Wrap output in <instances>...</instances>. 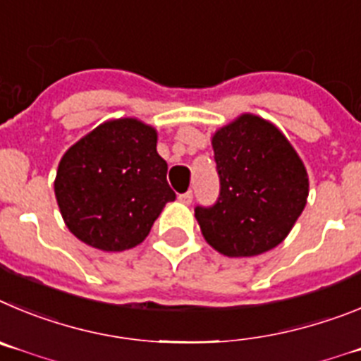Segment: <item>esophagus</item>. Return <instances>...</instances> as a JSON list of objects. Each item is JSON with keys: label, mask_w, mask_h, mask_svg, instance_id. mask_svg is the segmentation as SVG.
<instances>
[{"label": "esophagus", "mask_w": 361, "mask_h": 361, "mask_svg": "<svg viewBox=\"0 0 361 361\" xmlns=\"http://www.w3.org/2000/svg\"><path fill=\"white\" fill-rule=\"evenodd\" d=\"M178 200H180L181 203H185V204H190V203H192V200H194L192 190H187V192L180 194V196H178Z\"/></svg>", "instance_id": "esophagus-1"}]
</instances>
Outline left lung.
<instances>
[{"mask_svg":"<svg viewBox=\"0 0 361 361\" xmlns=\"http://www.w3.org/2000/svg\"><path fill=\"white\" fill-rule=\"evenodd\" d=\"M219 196L194 212L203 237L228 257H252L275 248L306 207V167L266 120L243 115L212 138Z\"/></svg>","mask_w":361,"mask_h":361,"instance_id":"obj_1","label":"left lung"}]
</instances>
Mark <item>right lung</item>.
Here are the masks:
<instances>
[{
    "instance_id": "1",
    "label": "right lung",
    "mask_w": 361,
    "mask_h": 361,
    "mask_svg": "<svg viewBox=\"0 0 361 361\" xmlns=\"http://www.w3.org/2000/svg\"><path fill=\"white\" fill-rule=\"evenodd\" d=\"M55 197L70 232L104 252L140 245L167 201V161L157 131L136 118L104 122L71 145L55 178Z\"/></svg>"
}]
</instances>
